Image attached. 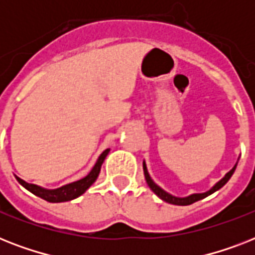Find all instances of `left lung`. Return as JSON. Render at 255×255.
I'll use <instances>...</instances> for the list:
<instances>
[{
  "label": "left lung",
  "mask_w": 255,
  "mask_h": 255,
  "mask_svg": "<svg viewBox=\"0 0 255 255\" xmlns=\"http://www.w3.org/2000/svg\"><path fill=\"white\" fill-rule=\"evenodd\" d=\"M236 167H237V164L234 165L232 169L228 172V173L224 176V177L220 180V181L216 184V185L212 188V189H209L208 192H205V193H194V194H190V196H188V197H176V196H172V194H169L168 192H165L164 189H161L157 184H155V181L152 180L151 176H149V173H148L147 170V165H145V163H143V169H144V176H145V181H147L148 186L151 188L152 190H153V193L157 196V197H160L163 201L168 202V204H173V205H190V204H193V202L198 201V200H202V198L208 197L209 194L214 193L216 190L221 189L222 186L225 185L226 182L229 181V178L232 177V174L234 173V170H236Z\"/></svg>",
  "instance_id": "obj_1"
}]
</instances>
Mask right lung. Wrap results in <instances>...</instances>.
Wrapping results in <instances>:
<instances>
[{
  "mask_svg": "<svg viewBox=\"0 0 255 255\" xmlns=\"http://www.w3.org/2000/svg\"><path fill=\"white\" fill-rule=\"evenodd\" d=\"M110 149H106V151L99 156V159L95 163L94 168L91 169V172L86 176V177L78 180V181L70 182L67 185H63L61 188H57V189H45V188H41V186L34 185V184H29V182L23 181L22 178L17 177V181L21 184L23 188L31 192L33 194L38 196V197L43 198L46 201L49 202H65V201H71L74 198L79 197L81 194H83L86 190L90 188V186L95 182V180L99 176L100 168H102V164H103L106 156L108 155Z\"/></svg>",
  "mask_w": 255,
  "mask_h": 255,
  "instance_id": "obj_1",
  "label": "right lung"
}]
</instances>
